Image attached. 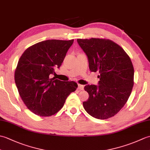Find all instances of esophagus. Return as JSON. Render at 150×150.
<instances>
[{"instance_id": "34e87169", "label": "esophagus", "mask_w": 150, "mask_h": 150, "mask_svg": "<svg viewBox=\"0 0 150 150\" xmlns=\"http://www.w3.org/2000/svg\"><path fill=\"white\" fill-rule=\"evenodd\" d=\"M78 89L80 90H84V86L81 84H78Z\"/></svg>"}]
</instances>
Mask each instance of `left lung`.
I'll use <instances>...</instances> for the list:
<instances>
[{
    "label": "left lung",
    "instance_id": "8db88e82",
    "mask_svg": "<svg viewBox=\"0 0 150 150\" xmlns=\"http://www.w3.org/2000/svg\"><path fill=\"white\" fill-rule=\"evenodd\" d=\"M86 54L91 72L99 71L98 85H86L89 94L83 106L98 119L113 117L128 100L133 86L134 69L125 51L109 39H77Z\"/></svg>",
    "mask_w": 150,
    "mask_h": 150
}]
</instances>
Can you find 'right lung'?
Segmentation results:
<instances>
[{"mask_svg": "<svg viewBox=\"0 0 150 150\" xmlns=\"http://www.w3.org/2000/svg\"><path fill=\"white\" fill-rule=\"evenodd\" d=\"M73 41L44 40L28 47L19 59L15 84L25 105L37 115L49 117L58 112L78 87L74 81L50 77L61 66Z\"/></svg>", "mask_w": 150, "mask_h": 150, "instance_id": "1", "label": "right lung"}]
</instances>
